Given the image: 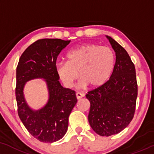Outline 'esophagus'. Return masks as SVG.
I'll return each mask as SVG.
<instances>
[{"label":"esophagus","instance_id":"esophagus-1","mask_svg":"<svg viewBox=\"0 0 154 154\" xmlns=\"http://www.w3.org/2000/svg\"><path fill=\"white\" fill-rule=\"evenodd\" d=\"M84 94L83 93H82V92H77V93H76V97H77V99H81V98L82 97H84Z\"/></svg>","mask_w":154,"mask_h":154}]
</instances>
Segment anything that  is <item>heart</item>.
<instances>
[{
  "label": "heart",
  "instance_id": "obj_1",
  "mask_svg": "<svg viewBox=\"0 0 154 154\" xmlns=\"http://www.w3.org/2000/svg\"><path fill=\"white\" fill-rule=\"evenodd\" d=\"M66 62L56 63V72L66 88H72L81 77L79 85L100 86L110 77L115 63V54L110 48L94 44H87L70 50L66 54Z\"/></svg>",
  "mask_w": 154,
  "mask_h": 154
}]
</instances>
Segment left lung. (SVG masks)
<instances>
[{
  "label": "left lung",
  "instance_id": "left-lung-1",
  "mask_svg": "<svg viewBox=\"0 0 154 154\" xmlns=\"http://www.w3.org/2000/svg\"><path fill=\"white\" fill-rule=\"evenodd\" d=\"M116 51V63L109 80L86 95L90 103L88 120L101 136L117 134L125 128L134 116L138 84L136 68L124 48L107 36Z\"/></svg>",
  "mask_w": 154,
  "mask_h": 154
}]
</instances>
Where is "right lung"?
<instances>
[{"mask_svg": "<svg viewBox=\"0 0 154 154\" xmlns=\"http://www.w3.org/2000/svg\"><path fill=\"white\" fill-rule=\"evenodd\" d=\"M70 42L59 38L37 40L23 51L16 68L18 116L29 133L41 142H55L65 135L69 116L77 102L75 90L60 85L55 68L59 54ZM34 78L45 79L50 92L48 104L38 111L29 108L23 94L25 82Z\"/></svg>", "mask_w": 154, "mask_h": 154, "instance_id": "add662e5", "label": "right lung"}]
</instances>
